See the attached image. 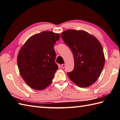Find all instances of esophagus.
I'll use <instances>...</instances> for the list:
<instances>
[{
	"label": "esophagus",
	"mask_w": 120,
	"mask_h": 120,
	"mask_svg": "<svg viewBox=\"0 0 120 120\" xmlns=\"http://www.w3.org/2000/svg\"><path fill=\"white\" fill-rule=\"evenodd\" d=\"M61 67L62 68H64L65 67V64H61Z\"/></svg>",
	"instance_id": "1"
}]
</instances>
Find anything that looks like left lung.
I'll return each instance as SVG.
<instances>
[{
	"instance_id": "8db88e82",
	"label": "left lung",
	"mask_w": 120,
	"mask_h": 120,
	"mask_svg": "<svg viewBox=\"0 0 120 120\" xmlns=\"http://www.w3.org/2000/svg\"><path fill=\"white\" fill-rule=\"evenodd\" d=\"M72 51L74 68L67 74L81 88L91 86L99 77L105 65L103 47L93 35L83 30H67L61 34Z\"/></svg>"
}]
</instances>
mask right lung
Here are the masks:
<instances>
[{"label":"right lung","mask_w":120,"mask_h":120,"mask_svg":"<svg viewBox=\"0 0 120 120\" xmlns=\"http://www.w3.org/2000/svg\"><path fill=\"white\" fill-rule=\"evenodd\" d=\"M60 35L44 31L33 35L22 46L17 62L22 77L30 88L41 90L52 83L58 69L53 46Z\"/></svg>","instance_id":"obj_1"}]
</instances>
